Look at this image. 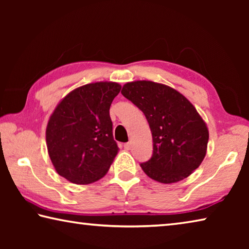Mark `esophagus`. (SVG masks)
<instances>
[{"label": "esophagus", "mask_w": 249, "mask_h": 249, "mask_svg": "<svg viewBox=\"0 0 249 249\" xmlns=\"http://www.w3.org/2000/svg\"><path fill=\"white\" fill-rule=\"evenodd\" d=\"M124 148L126 150H130V148H132V144H130V142H126V144H124Z\"/></svg>", "instance_id": "obj_1"}]
</instances>
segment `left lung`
Wrapping results in <instances>:
<instances>
[{"instance_id": "left-lung-1", "label": "left lung", "mask_w": 249, "mask_h": 249, "mask_svg": "<svg viewBox=\"0 0 249 249\" xmlns=\"http://www.w3.org/2000/svg\"><path fill=\"white\" fill-rule=\"evenodd\" d=\"M121 93L144 113L153 135V156L141 163L145 174L161 183L190 176L203 161L209 129L184 95L166 84L138 80Z\"/></svg>"}]
</instances>
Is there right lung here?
Instances as JSON below:
<instances>
[{
  "label": "right lung",
  "mask_w": 249,
  "mask_h": 249,
  "mask_svg": "<svg viewBox=\"0 0 249 249\" xmlns=\"http://www.w3.org/2000/svg\"><path fill=\"white\" fill-rule=\"evenodd\" d=\"M121 88L111 81L89 83L58 103L49 117L46 142L59 176L75 184H89L107 175L119 153L109 107Z\"/></svg>",
  "instance_id": "obj_1"
}]
</instances>
